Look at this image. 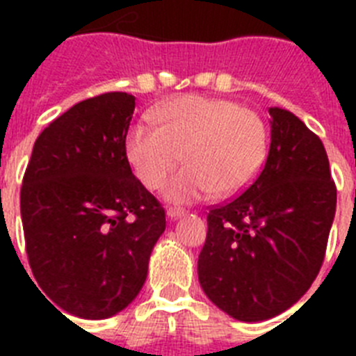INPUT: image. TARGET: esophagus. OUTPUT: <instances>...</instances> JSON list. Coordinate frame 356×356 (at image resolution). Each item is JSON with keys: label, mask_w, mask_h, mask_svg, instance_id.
<instances>
[{"label": "esophagus", "mask_w": 356, "mask_h": 356, "mask_svg": "<svg viewBox=\"0 0 356 356\" xmlns=\"http://www.w3.org/2000/svg\"><path fill=\"white\" fill-rule=\"evenodd\" d=\"M184 216V210L180 209H169L168 210V217L171 219V221H176V219H180V217Z\"/></svg>", "instance_id": "1"}]
</instances>
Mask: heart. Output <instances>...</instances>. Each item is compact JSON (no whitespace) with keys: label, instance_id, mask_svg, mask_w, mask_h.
<instances>
[{"label":"heart","instance_id":"b5f03b06","mask_svg":"<svg viewBox=\"0 0 356 356\" xmlns=\"http://www.w3.org/2000/svg\"><path fill=\"white\" fill-rule=\"evenodd\" d=\"M156 127L134 124L124 151L134 175L155 191L181 156L187 163L165 184L163 200L191 205L242 193L259 176L269 151V134L257 112L221 97L187 94L153 112Z\"/></svg>","mask_w":356,"mask_h":356}]
</instances>
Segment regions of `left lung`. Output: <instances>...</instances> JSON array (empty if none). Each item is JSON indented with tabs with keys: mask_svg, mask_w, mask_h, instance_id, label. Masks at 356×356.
<instances>
[{
	"mask_svg": "<svg viewBox=\"0 0 356 356\" xmlns=\"http://www.w3.org/2000/svg\"><path fill=\"white\" fill-rule=\"evenodd\" d=\"M269 115L262 172L241 196L210 210L197 259L207 298L244 323L285 312L310 289L337 207L319 137L289 110L271 106Z\"/></svg>",
	"mask_w": 356,
	"mask_h": 356,
	"instance_id": "left-lung-1",
	"label": "left lung"
}]
</instances>
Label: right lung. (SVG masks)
Wrapping results in <instances>:
<instances>
[{
	"label": "right lung",
	"mask_w": 356,
	"mask_h": 356,
	"mask_svg": "<svg viewBox=\"0 0 356 356\" xmlns=\"http://www.w3.org/2000/svg\"><path fill=\"white\" fill-rule=\"evenodd\" d=\"M134 110L127 92L76 103L37 137L23 178L31 273L44 298L81 319H108L137 298L165 229L124 151Z\"/></svg>",
	"instance_id": "obj_1"
}]
</instances>
